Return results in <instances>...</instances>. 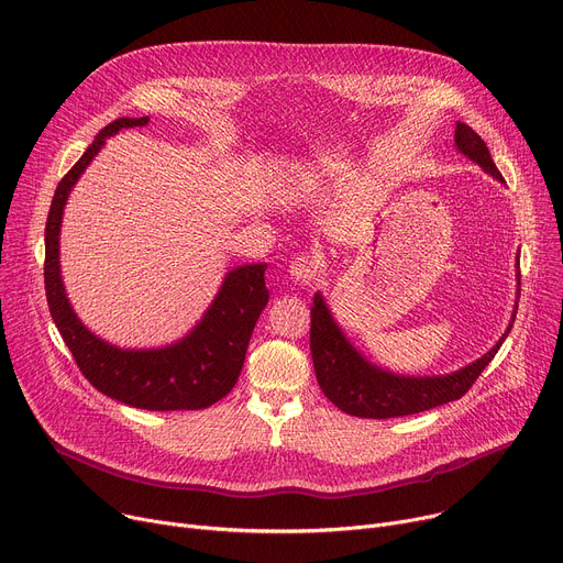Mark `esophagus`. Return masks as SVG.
Segmentation results:
<instances>
[{"label":"esophagus","mask_w":563,"mask_h":563,"mask_svg":"<svg viewBox=\"0 0 563 563\" xmlns=\"http://www.w3.org/2000/svg\"><path fill=\"white\" fill-rule=\"evenodd\" d=\"M289 276H291V280H294L296 285L310 287V285L314 283V278H317V265H314V262H312L308 255H298V257L291 260Z\"/></svg>","instance_id":"34e87169"}]
</instances>
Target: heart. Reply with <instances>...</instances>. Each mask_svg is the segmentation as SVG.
<instances>
[{"label":"heart","mask_w":563,"mask_h":563,"mask_svg":"<svg viewBox=\"0 0 563 563\" xmlns=\"http://www.w3.org/2000/svg\"><path fill=\"white\" fill-rule=\"evenodd\" d=\"M321 167H325V165H321ZM312 176L314 174H298L294 183H287V192H298L308 183V178H312Z\"/></svg>","instance_id":"b5f03b06"}]
</instances>
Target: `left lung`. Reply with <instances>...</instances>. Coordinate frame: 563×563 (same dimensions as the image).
Instances as JSON below:
<instances>
[{
  "label": "left lung",
  "instance_id": "left-lung-1",
  "mask_svg": "<svg viewBox=\"0 0 563 563\" xmlns=\"http://www.w3.org/2000/svg\"><path fill=\"white\" fill-rule=\"evenodd\" d=\"M455 148L468 161L479 165L486 174L498 183H505L496 163L492 161L489 146L466 124L457 122ZM520 296V269L516 255V298ZM518 303H514L511 321L505 334L494 349L486 351L475 362L443 376H402L385 366L371 362L351 340L342 325L334 321L321 291L314 296L312 306V328H310V351L314 362V373L321 391L342 411L360 419H394L419 415V411L439 407L462 398L468 387L477 380L484 366L494 360L507 334L514 325Z\"/></svg>",
  "mask_w": 563,
  "mask_h": 563
}]
</instances>
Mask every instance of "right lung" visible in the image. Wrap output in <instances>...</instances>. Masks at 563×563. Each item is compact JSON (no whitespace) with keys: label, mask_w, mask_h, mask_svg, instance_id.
<instances>
[{"label":"right lung","mask_w":563,"mask_h":563,"mask_svg":"<svg viewBox=\"0 0 563 563\" xmlns=\"http://www.w3.org/2000/svg\"><path fill=\"white\" fill-rule=\"evenodd\" d=\"M146 124L148 118H120L108 124L58 183L45 227L47 303L71 357L103 396L148 411L203 409L227 396L240 378L253 328L269 303L267 265L231 269L192 330L154 349H122L95 334L74 312L60 274V227L74 185L108 137Z\"/></svg>","instance_id":"1"}]
</instances>
